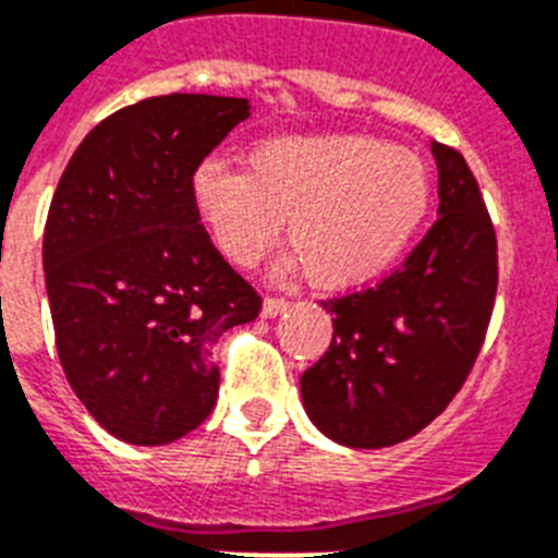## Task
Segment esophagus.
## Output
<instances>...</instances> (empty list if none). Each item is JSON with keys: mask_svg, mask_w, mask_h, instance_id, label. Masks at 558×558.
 Masks as SVG:
<instances>
[{"mask_svg": "<svg viewBox=\"0 0 558 558\" xmlns=\"http://www.w3.org/2000/svg\"><path fill=\"white\" fill-rule=\"evenodd\" d=\"M290 307L288 299H279V296H268L265 302H262V316L265 318H276V316H282L284 311Z\"/></svg>", "mask_w": 558, "mask_h": 558, "instance_id": "obj_1", "label": "esophagus"}]
</instances>
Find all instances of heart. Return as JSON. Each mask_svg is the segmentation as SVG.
Wrapping results in <instances>:
<instances>
[{"mask_svg": "<svg viewBox=\"0 0 558 558\" xmlns=\"http://www.w3.org/2000/svg\"><path fill=\"white\" fill-rule=\"evenodd\" d=\"M194 206L222 254L251 268L282 236L322 288H352L401 259L432 206V174L415 151L369 135L274 137L247 171L206 160Z\"/></svg>", "mask_w": 558, "mask_h": 558, "instance_id": "1", "label": "heart"}]
</instances>
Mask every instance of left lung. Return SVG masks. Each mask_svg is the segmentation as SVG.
<instances>
[{"instance_id":"obj_1","label":"left lung","mask_w":558,"mask_h":558,"mask_svg":"<svg viewBox=\"0 0 558 558\" xmlns=\"http://www.w3.org/2000/svg\"><path fill=\"white\" fill-rule=\"evenodd\" d=\"M437 222L375 288L322 302L330 350L302 375L304 412L350 449L409 440L449 407L483 347L497 296V233L457 149L432 143Z\"/></svg>"}]
</instances>
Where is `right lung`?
Returning a JSON list of instances; mask_svg holds the SVG:
<instances>
[{
    "instance_id": "right-lung-1",
    "label": "right lung",
    "mask_w": 558,
    "mask_h": 558,
    "mask_svg": "<svg viewBox=\"0 0 558 558\" xmlns=\"http://www.w3.org/2000/svg\"><path fill=\"white\" fill-rule=\"evenodd\" d=\"M247 116V98L192 93L118 109L52 194L41 256L59 361L89 415L132 446L211 415V347L262 311L194 206V171Z\"/></svg>"
}]
</instances>
